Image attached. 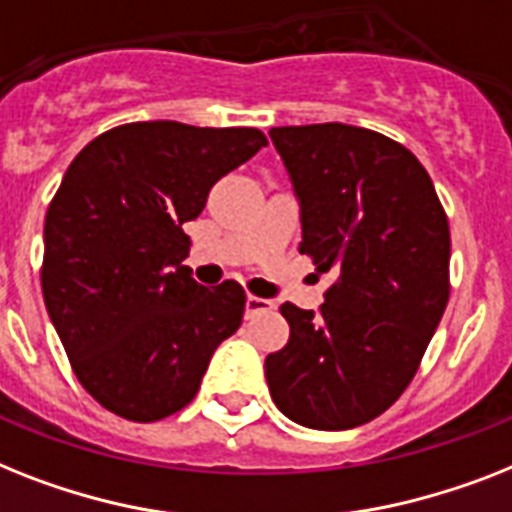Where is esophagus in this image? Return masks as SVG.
Segmentation results:
<instances>
[{
  "instance_id": "34e87169",
  "label": "esophagus",
  "mask_w": 512,
  "mask_h": 512,
  "mask_svg": "<svg viewBox=\"0 0 512 512\" xmlns=\"http://www.w3.org/2000/svg\"><path fill=\"white\" fill-rule=\"evenodd\" d=\"M273 302L270 299H263V297H255V294H247V305H244V313H247V318H252V315L257 313H265V310H273Z\"/></svg>"
}]
</instances>
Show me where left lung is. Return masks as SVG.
Listing matches in <instances>:
<instances>
[{"label":"left lung","instance_id":"8db88e82","mask_svg":"<svg viewBox=\"0 0 512 512\" xmlns=\"http://www.w3.org/2000/svg\"><path fill=\"white\" fill-rule=\"evenodd\" d=\"M299 205L302 244L334 284L318 313L281 305L270 397L318 431L363 426L413 381L450 299V226L410 149L347 123L268 131Z\"/></svg>","mask_w":512,"mask_h":512}]
</instances>
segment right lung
I'll list each match as a JSON object with an SVG mask.
<instances>
[{
    "mask_svg": "<svg viewBox=\"0 0 512 512\" xmlns=\"http://www.w3.org/2000/svg\"><path fill=\"white\" fill-rule=\"evenodd\" d=\"M265 144L257 128L144 120L97 136L65 170L44 220L41 292L78 381L110 413H178L242 326L244 289L197 284L181 226Z\"/></svg>",
    "mask_w": 512,
    "mask_h": 512,
    "instance_id": "1",
    "label": "right lung"
}]
</instances>
